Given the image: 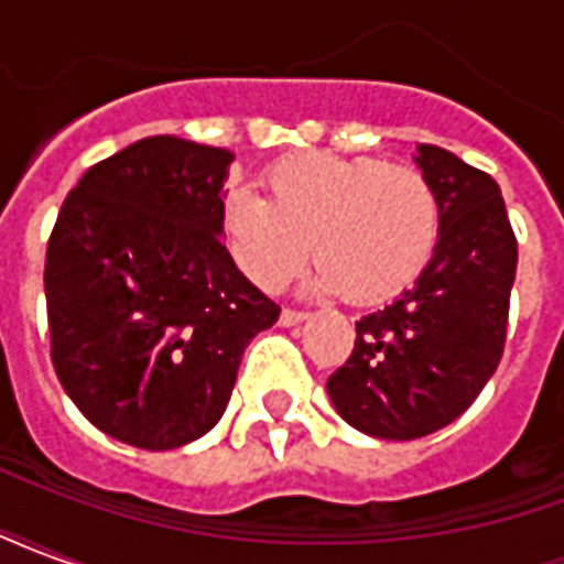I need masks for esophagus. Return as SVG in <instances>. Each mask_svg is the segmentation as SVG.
Masks as SVG:
<instances>
[{"label":"esophagus","instance_id":"34e87169","mask_svg":"<svg viewBox=\"0 0 564 564\" xmlns=\"http://www.w3.org/2000/svg\"><path fill=\"white\" fill-rule=\"evenodd\" d=\"M305 317H307L305 311H295V307H283V311H281L283 326H295V323H302Z\"/></svg>","mask_w":564,"mask_h":564}]
</instances>
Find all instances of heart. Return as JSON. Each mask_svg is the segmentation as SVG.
I'll list each match as a JSON object with an SVG mask.
<instances>
[{"label": "heart", "instance_id": "b5f03b06", "mask_svg": "<svg viewBox=\"0 0 564 564\" xmlns=\"http://www.w3.org/2000/svg\"><path fill=\"white\" fill-rule=\"evenodd\" d=\"M265 193L226 196L223 238L238 269L269 293L293 281L311 250L314 290L375 302L402 293L435 253L441 202L411 165L302 153L271 165Z\"/></svg>", "mask_w": 564, "mask_h": 564}]
</instances>
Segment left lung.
Wrapping results in <instances>:
<instances>
[{"instance_id":"1","label":"left lung","mask_w":564,"mask_h":564,"mask_svg":"<svg viewBox=\"0 0 564 564\" xmlns=\"http://www.w3.org/2000/svg\"><path fill=\"white\" fill-rule=\"evenodd\" d=\"M414 160L441 202L435 253L411 290L356 323L354 354L326 380L335 411L383 441L432 435L471 408L505 350L517 274L496 181L435 144Z\"/></svg>"}]
</instances>
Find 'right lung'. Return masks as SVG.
<instances>
[{"mask_svg":"<svg viewBox=\"0 0 564 564\" xmlns=\"http://www.w3.org/2000/svg\"><path fill=\"white\" fill-rule=\"evenodd\" d=\"M232 153L153 135L96 162L44 259L56 378L105 435L174 449L210 432L281 307L223 245Z\"/></svg>","mask_w":564,"mask_h":564,"instance_id":"add662e5","label":"right lung"}]
</instances>
